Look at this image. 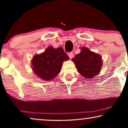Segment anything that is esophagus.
Here are the masks:
<instances>
[{
	"label": "esophagus",
	"instance_id": "esophagus-1",
	"mask_svg": "<svg viewBox=\"0 0 128 128\" xmlns=\"http://www.w3.org/2000/svg\"><path fill=\"white\" fill-rule=\"evenodd\" d=\"M68 56H69V57L70 59L73 58V56H74V55H73V53L72 52H69V53H68Z\"/></svg>",
	"mask_w": 128,
	"mask_h": 128
}]
</instances>
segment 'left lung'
Returning a JSON list of instances; mask_svg holds the SVG:
<instances>
[{
  "label": "left lung",
  "mask_w": 128,
  "mask_h": 128,
  "mask_svg": "<svg viewBox=\"0 0 128 128\" xmlns=\"http://www.w3.org/2000/svg\"><path fill=\"white\" fill-rule=\"evenodd\" d=\"M102 57L91 51L86 47H82L81 52L72 58L78 73L87 78H93L99 74L102 66Z\"/></svg>",
  "instance_id": "8db88e82"
}]
</instances>
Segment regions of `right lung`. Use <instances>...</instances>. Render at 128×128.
Listing matches in <instances>:
<instances>
[{
    "instance_id": "1",
    "label": "right lung",
    "mask_w": 128,
    "mask_h": 128,
    "mask_svg": "<svg viewBox=\"0 0 128 128\" xmlns=\"http://www.w3.org/2000/svg\"><path fill=\"white\" fill-rule=\"evenodd\" d=\"M68 59L69 56L62 48H54L50 46L42 53L33 56L32 69L42 80L49 81L59 74L64 61Z\"/></svg>"
}]
</instances>
